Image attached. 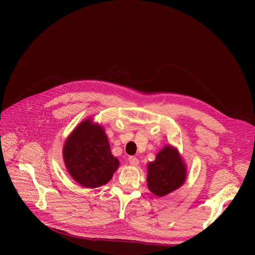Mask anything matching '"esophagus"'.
Here are the masks:
<instances>
[{"label":"esophagus","mask_w":255,"mask_h":255,"mask_svg":"<svg viewBox=\"0 0 255 255\" xmlns=\"http://www.w3.org/2000/svg\"><path fill=\"white\" fill-rule=\"evenodd\" d=\"M129 163L133 166H136L139 163V161H138V159L136 157L131 156V157H129Z\"/></svg>","instance_id":"1"}]
</instances>
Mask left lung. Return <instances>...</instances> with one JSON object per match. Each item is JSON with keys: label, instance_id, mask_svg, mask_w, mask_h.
Segmentation results:
<instances>
[{"label": "left lung", "instance_id": "obj_1", "mask_svg": "<svg viewBox=\"0 0 255 255\" xmlns=\"http://www.w3.org/2000/svg\"><path fill=\"white\" fill-rule=\"evenodd\" d=\"M186 179V167L178 151L166 145L154 162L148 165V187L157 196H164L178 189Z\"/></svg>", "mask_w": 255, "mask_h": 255}]
</instances>
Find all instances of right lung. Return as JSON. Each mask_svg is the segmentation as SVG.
Returning a JSON list of instances; mask_svg holds the SVG:
<instances>
[{
    "instance_id": "right-lung-1",
    "label": "right lung",
    "mask_w": 255,
    "mask_h": 255,
    "mask_svg": "<svg viewBox=\"0 0 255 255\" xmlns=\"http://www.w3.org/2000/svg\"><path fill=\"white\" fill-rule=\"evenodd\" d=\"M63 155L70 176L87 188L106 184L119 167L103 129L91 120L80 123L67 138Z\"/></svg>"
}]
</instances>
